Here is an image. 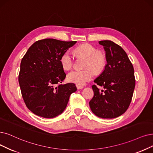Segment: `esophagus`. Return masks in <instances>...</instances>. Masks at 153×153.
<instances>
[{"mask_svg":"<svg viewBox=\"0 0 153 153\" xmlns=\"http://www.w3.org/2000/svg\"><path fill=\"white\" fill-rule=\"evenodd\" d=\"M76 88L78 90H80V89H82L83 88V86H82V85H76Z\"/></svg>","mask_w":153,"mask_h":153,"instance_id":"obj_1","label":"esophagus"}]
</instances>
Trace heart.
<instances>
[{"label":"heart","mask_w":153,"mask_h":153,"mask_svg":"<svg viewBox=\"0 0 153 153\" xmlns=\"http://www.w3.org/2000/svg\"><path fill=\"white\" fill-rule=\"evenodd\" d=\"M74 53L77 56L86 58L84 67L90 68L70 71L67 75V79L69 82L76 85H84L92 79L94 73L92 69L95 73H99L104 68L106 64L105 54L101 51H97L96 48L91 45L85 43L78 46L74 50ZM60 62L65 70H68L72 68L73 59L69 51H65L62 54Z\"/></svg>","instance_id":"1"}]
</instances>
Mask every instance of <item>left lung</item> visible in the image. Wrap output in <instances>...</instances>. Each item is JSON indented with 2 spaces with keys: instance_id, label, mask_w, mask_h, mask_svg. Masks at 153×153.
Returning <instances> with one entry per match:
<instances>
[{
  "instance_id": "1",
  "label": "left lung",
  "mask_w": 153,
  "mask_h": 153,
  "mask_svg": "<svg viewBox=\"0 0 153 153\" xmlns=\"http://www.w3.org/2000/svg\"><path fill=\"white\" fill-rule=\"evenodd\" d=\"M105 51L107 64L94 82L105 90L92 85L94 97L89 105L99 117L113 119L123 114L129 107L134 88L135 77L132 64L125 51L112 41L99 42Z\"/></svg>"
}]
</instances>
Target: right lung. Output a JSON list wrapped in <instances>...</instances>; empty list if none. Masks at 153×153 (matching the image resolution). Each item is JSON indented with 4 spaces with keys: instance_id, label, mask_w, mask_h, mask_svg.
I'll list each match as a JSON object with an SVG mask.
<instances>
[{
    "instance_id": "1",
    "label": "right lung",
    "mask_w": 153,
    "mask_h": 153,
    "mask_svg": "<svg viewBox=\"0 0 153 153\" xmlns=\"http://www.w3.org/2000/svg\"><path fill=\"white\" fill-rule=\"evenodd\" d=\"M76 41L45 39L35 42L21 60L19 83L23 100L34 114L53 118L65 111L75 84H61L66 74L62 54Z\"/></svg>"
}]
</instances>
